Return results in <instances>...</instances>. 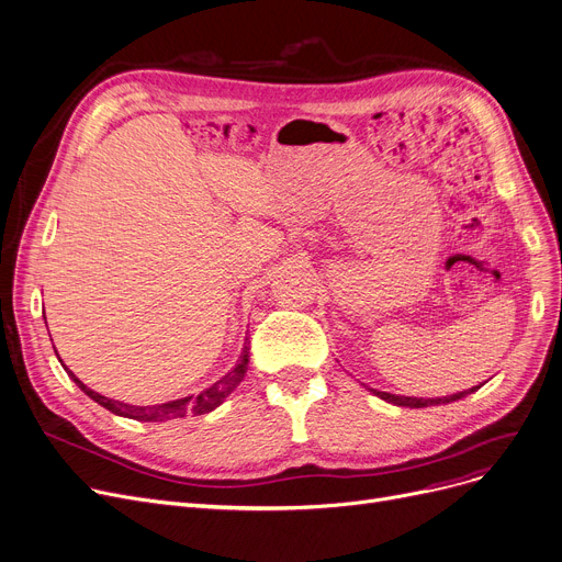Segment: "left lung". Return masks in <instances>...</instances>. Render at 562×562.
Segmentation results:
<instances>
[{"instance_id":"left-lung-1","label":"left lung","mask_w":562,"mask_h":562,"mask_svg":"<svg viewBox=\"0 0 562 562\" xmlns=\"http://www.w3.org/2000/svg\"><path fill=\"white\" fill-rule=\"evenodd\" d=\"M475 389H480V386H475ZM475 389H471V391H475ZM471 391H462V393H456V395H448V397H430V400H425V397H405V395H393V393H386V391H375L372 389V393L375 395H380L382 400H386V403H391V405H397V407H412V409H418V407H432V405H446V403H456V400H460V397H464L467 393H471Z\"/></svg>"}]
</instances>
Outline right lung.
Masks as SVG:
<instances>
[{"instance_id":"obj_1","label":"right lung","mask_w":562,"mask_h":562,"mask_svg":"<svg viewBox=\"0 0 562 562\" xmlns=\"http://www.w3.org/2000/svg\"><path fill=\"white\" fill-rule=\"evenodd\" d=\"M249 338H247V342H245V350H243V359L237 361V366L231 370V372H226V375L220 380V382H215L212 384L210 389H205V391H201L199 395H187V397H180V400H171V403H165V405H148V407H135V405H125V403H119V400H110V397H104V395H100V393H95V391H91L89 386H85L82 382H79L72 372L68 370V375H70V380L82 389L91 400H95L98 405H102L104 409H110L112 414H116V416H125V418H135V420H171V418H182V416H187V414H194V416H199V414H207V412H212L215 407H220L224 400H226V395L243 382V378H245V372H247V366H249Z\"/></svg>"}]
</instances>
